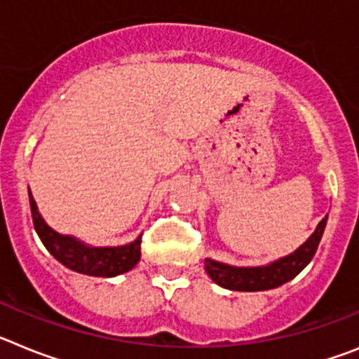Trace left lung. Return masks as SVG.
<instances>
[{"label": "left lung", "mask_w": 359, "mask_h": 359, "mask_svg": "<svg viewBox=\"0 0 359 359\" xmlns=\"http://www.w3.org/2000/svg\"><path fill=\"white\" fill-rule=\"evenodd\" d=\"M327 224V217H323L316 226L315 233L306 241L294 253L287 257H282L278 261L271 262L261 268H233V266L221 264L212 259H205V269L208 277L219 284L221 287H226L231 291H264L273 290L282 286L284 282L297 277L304 268L311 262L318 250L320 239L323 236Z\"/></svg>", "instance_id": "left-lung-1"}]
</instances>
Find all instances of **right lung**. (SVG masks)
<instances>
[{
    "instance_id": "right-lung-1",
    "label": "right lung",
    "mask_w": 359,
    "mask_h": 359,
    "mask_svg": "<svg viewBox=\"0 0 359 359\" xmlns=\"http://www.w3.org/2000/svg\"><path fill=\"white\" fill-rule=\"evenodd\" d=\"M28 198H30L32 221H34L37 236L43 241L46 250L66 268L77 273L90 275V277H115L133 269L136 262L140 261L142 237H138L135 243L116 246V248H91L73 237L53 231L37 212L30 190H28Z\"/></svg>"
}]
</instances>
